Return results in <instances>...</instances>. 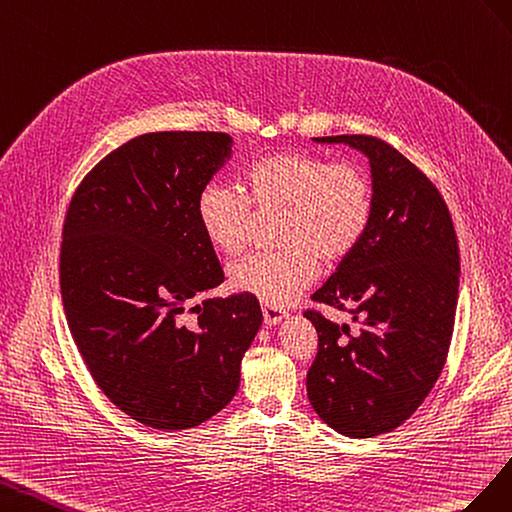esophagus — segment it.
<instances>
[{"mask_svg": "<svg viewBox=\"0 0 512 512\" xmlns=\"http://www.w3.org/2000/svg\"><path fill=\"white\" fill-rule=\"evenodd\" d=\"M261 313H264L266 326H279L283 319H287V313L283 309H276V306H270V304L261 306Z\"/></svg>", "mask_w": 512, "mask_h": 512, "instance_id": "esophagus-1", "label": "esophagus"}]
</instances>
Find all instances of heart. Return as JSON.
<instances>
[{"label":"heart","mask_w":512,"mask_h":512,"mask_svg":"<svg viewBox=\"0 0 512 512\" xmlns=\"http://www.w3.org/2000/svg\"><path fill=\"white\" fill-rule=\"evenodd\" d=\"M251 206L287 210L285 251L255 253L229 270V285L270 306H285L319 274V259L337 264L364 238L373 214L369 173L356 163H330L306 152H279L248 167L242 191L210 182L197 197V223L223 255L248 242Z\"/></svg>","instance_id":"1"}]
</instances>
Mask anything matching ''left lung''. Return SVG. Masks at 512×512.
I'll return each mask as SVG.
<instances>
[{"label": "left lung", "instance_id": "1", "mask_svg": "<svg viewBox=\"0 0 512 512\" xmlns=\"http://www.w3.org/2000/svg\"><path fill=\"white\" fill-rule=\"evenodd\" d=\"M345 143L371 165L373 214L360 244L313 300L345 309L356 330L315 311L317 356L306 392L317 416L347 437H375L410 418L440 377L455 328L459 244L440 191L414 163L369 135Z\"/></svg>", "mask_w": 512, "mask_h": 512}]
</instances>
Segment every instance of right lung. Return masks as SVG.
I'll use <instances>...</instances> for the list:
<instances>
[{
    "label": "right lung",
    "instance_id": "obj_1",
    "mask_svg": "<svg viewBox=\"0 0 512 512\" xmlns=\"http://www.w3.org/2000/svg\"><path fill=\"white\" fill-rule=\"evenodd\" d=\"M231 143L225 133L141 135L85 175L66 214L72 339L100 390L145 427L193 429L221 412L264 321L248 294L193 304L225 279L195 206Z\"/></svg>",
    "mask_w": 512,
    "mask_h": 512
}]
</instances>
